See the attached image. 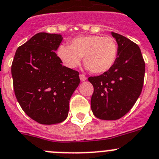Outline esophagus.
I'll list each match as a JSON object with an SVG mask.
<instances>
[{
  "label": "esophagus",
  "instance_id": "obj_1",
  "mask_svg": "<svg viewBox=\"0 0 159 159\" xmlns=\"http://www.w3.org/2000/svg\"><path fill=\"white\" fill-rule=\"evenodd\" d=\"M79 78H80V79H81V81H86V80H87L86 76H85V75H80Z\"/></svg>",
  "mask_w": 159,
  "mask_h": 159
}]
</instances>
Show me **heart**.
<instances>
[{
  "label": "heart",
  "mask_w": 159,
  "mask_h": 159,
  "mask_svg": "<svg viewBox=\"0 0 159 159\" xmlns=\"http://www.w3.org/2000/svg\"><path fill=\"white\" fill-rule=\"evenodd\" d=\"M56 54L63 64L70 69L76 68L83 57L85 68L100 75L107 72L115 65L118 47L111 37L85 35L72 39L69 46L60 45Z\"/></svg>",
  "instance_id": "1"
}]
</instances>
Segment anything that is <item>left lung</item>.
<instances>
[{
    "instance_id": "obj_1",
    "label": "left lung",
    "mask_w": 159,
    "mask_h": 159,
    "mask_svg": "<svg viewBox=\"0 0 159 159\" xmlns=\"http://www.w3.org/2000/svg\"><path fill=\"white\" fill-rule=\"evenodd\" d=\"M118 47L115 65L100 76L89 77L94 88L91 108L96 118L117 120L130 111L141 93L145 63L139 46L129 39L111 32Z\"/></svg>"
}]
</instances>
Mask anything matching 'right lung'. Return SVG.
<instances>
[{"mask_svg": "<svg viewBox=\"0 0 159 159\" xmlns=\"http://www.w3.org/2000/svg\"><path fill=\"white\" fill-rule=\"evenodd\" d=\"M60 34L38 33L19 46L11 64L15 95L25 113L43 125L58 124L68 115L79 73L62 65L56 52Z\"/></svg>", "mask_w": 159, "mask_h": 159, "instance_id": "right-lung-1", "label": "right lung"}]
</instances>
